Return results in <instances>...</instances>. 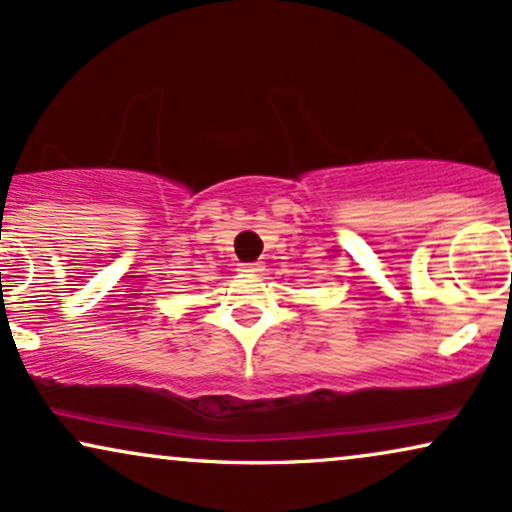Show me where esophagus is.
<instances>
[{
  "label": "esophagus",
  "mask_w": 512,
  "mask_h": 512,
  "mask_svg": "<svg viewBox=\"0 0 512 512\" xmlns=\"http://www.w3.org/2000/svg\"><path fill=\"white\" fill-rule=\"evenodd\" d=\"M263 270H266V266H263V263H258V261L242 263V266H239V273H244V275H261Z\"/></svg>",
  "instance_id": "obj_1"
}]
</instances>
